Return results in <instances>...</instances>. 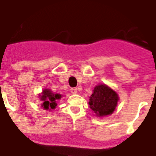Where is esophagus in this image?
I'll list each match as a JSON object with an SVG mask.
<instances>
[{"label": "esophagus", "instance_id": "34e87169", "mask_svg": "<svg viewBox=\"0 0 156 156\" xmlns=\"http://www.w3.org/2000/svg\"><path fill=\"white\" fill-rule=\"evenodd\" d=\"M70 91H71V93L73 94H77V92H78V89L76 88H72L71 89H70Z\"/></svg>", "mask_w": 156, "mask_h": 156}]
</instances>
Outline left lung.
I'll return each mask as SVG.
<instances>
[{
  "instance_id": "left-lung-1",
  "label": "left lung",
  "mask_w": 156,
  "mask_h": 156,
  "mask_svg": "<svg viewBox=\"0 0 156 156\" xmlns=\"http://www.w3.org/2000/svg\"><path fill=\"white\" fill-rule=\"evenodd\" d=\"M119 101L117 93L106 84L97 85L89 98L88 105L95 115L104 117L112 115Z\"/></svg>"
}]
</instances>
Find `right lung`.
Wrapping results in <instances>:
<instances>
[{
  "label": "right lung",
  "mask_w": 156,
  "mask_h": 156,
  "mask_svg": "<svg viewBox=\"0 0 156 156\" xmlns=\"http://www.w3.org/2000/svg\"><path fill=\"white\" fill-rule=\"evenodd\" d=\"M39 96H40L41 101H42V104L41 105V107L46 110L54 109L58 105L57 100L62 98L61 94H54L50 89H48V88L44 89L41 93V95H39Z\"/></svg>",
  "instance_id": "1"
}]
</instances>
